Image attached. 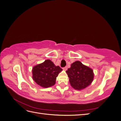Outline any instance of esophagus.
<instances>
[{
  "label": "esophagus",
  "instance_id": "34e87169",
  "mask_svg": "<svg viewBox=\"0 0 121 121\" xmlns=\"http://www.w3.org/2000/svg\"><path fill=\"white\" fill-rule=\"evenodd\" d=\"M63 69H64V71H66L67 69V67H64V68H63Z\"/></svg>",
  "mask_w": 121,
  "mask_h": 121
}]
</instances>
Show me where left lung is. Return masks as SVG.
Instances as JSON below:
<instances>
[{
	"mask_svg": "<svg viewBox=\"0 0 121 121\" xmlns=\"http://www.w3.org/2000/svg\"><path fill=\"white\" fill-rule=\"evenodd\" d=\"M66 73L71 86L77 90H81L89 86L94 77L93 69L78 60L72 64Z\"/></svg>",
	"mask_w": 121,
	"mask_h": 121,
	"instance_id": "obj_1",
	"label": "left lung"
}]
</instances>
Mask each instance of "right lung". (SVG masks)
I'll list each match as a JSON object with an SVG mask.
<instances>
[{
	"label": "right lung",
	"instance_id": "right-lung-1",
	"mask_svg": "<svg viewBox=\"0 0 121 121\" xmlns=\"http://www.w3.org/2000/svg\"><path fill=\"white\" fill-rule=\"evenodd\" d=\"M62 69L56 66L50 60L37 65L32 69V78L34 81L43 88H48L56 84V77Z\"/></svg>",
	"mask_w": 121,
	"mask_h": 121
}]
</instances>
